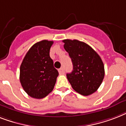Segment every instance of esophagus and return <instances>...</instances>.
Here are the masks:
<instances>
[{
  "label": "esophagus",
  "mask_w": 126,
  "mask_h": 126,
  "mask_svg": "<svg viewBox=\"0 0 126 126\" xmlns=\"http://www.w3.org/2000/svg\"><path fill=\"white\" fill-rule=\"evenodd\" d=\"M58 71H59V73L60 75H63V74L65 73V71H64V69H63V67L60 68V69L58 70Z\"/></svg>",
  "instance_id": "34e87169"
}]
</instances>
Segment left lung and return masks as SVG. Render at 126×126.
<instances>
[{"label": "left lung", "instance_id": "obj_1", "mask_svg": "<svg viewBox=\"0 0 126 126\" xmlns=\"http://www.w3.org/2000/svg\"><path fill=\"white\" fill-rule=\"evenodd\" d=\"M64 48L69 53L73 65L72 73H67L72 88L82 95L96 92L105 77L104 64L91 46L78 40H63Z\"/></svg>", "mask_w": 126, "mask_h": 126}]
</instances>
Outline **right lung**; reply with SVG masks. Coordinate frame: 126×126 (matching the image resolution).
<instances>
[{
  "label": "right lung",
  "mask_w": 126,
  "mask_h": 126,
  "mask_svg": "<svg viewBox=\"0 0 126 126\" xmlns=\"http://www.w3.org/2000/svg\"><path fill=\"white\" fill-rule=\"evenodd\" d=\"M53 41L35 43L25 56L20 66L19 80L23 90L35 99H42L51 92L59 73L49 57Z\"/></svg>",
  "instance_id": "obj_1"
}]
</instances>
